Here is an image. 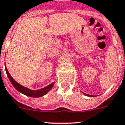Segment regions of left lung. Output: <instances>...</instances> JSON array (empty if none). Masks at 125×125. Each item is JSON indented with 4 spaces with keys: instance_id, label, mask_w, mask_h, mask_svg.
I'll list each match as a JSON object with an SVG mask.
<instances>
[{
    "instance_id": "left-lung-1",
    "label": "left lung",
    "mask_w": 125,
    "mask_h": 125,
    "mask_svg": "<svg viewBox=\"0 0 125 125\" xmlns=\"http://www.w3.org/2000/svg\"><path fill=\"white\" fill-rule=\"evenodd\" d=\"M83 94L85 95H86V96H87V97H95V96H93V95H88V94H86V93H83Z\"/></svg>"
}]
</instances>
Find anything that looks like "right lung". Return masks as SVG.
Returning <instances> with one entry per match:
<instances>
[{
    "mask_svg": "<svg viewBox=\"0 0 125 125\" xmlns=\"http://www.w3.org/2000/svg\"><path fill=\"white\" fill-rule=\"evenodd\" d=\"M5 69H6V74L8 76V78L10 81L11 82V83H12V85H13V87L15 88V89L17 90L18 91H19L20 93L24 94V95L28 96V97H42L43 95H46L48 92H49L50 90H51L52 88L53 85L54 84V82H52L51 84H49V85H47L46 87L42 88V89H38V90H32V89H29L28 87H24V86H22V85H21L18 82H17L15 80L12 78V76H11L10 74L9 73L7 69L6 66L5 65Z\"/></svg>",
    "mask_w": 125,
    "mask_h": 125,
    "instance_id": "right-lung-1",
    "label": "right lung"
}]
</instances>
